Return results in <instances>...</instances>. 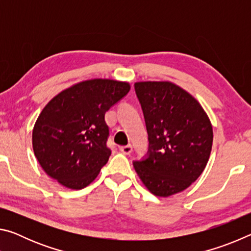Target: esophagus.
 <instances>
[{
	"label": "esophagus",
	"instance_id": "1",
	"mask_svg": "<svg viewBox=\"0 0 251 251\" xmlns=\"http://www.w3.org/2000/svg\"><path fill=\"white\" fill-rule=\"evenodd\" d=\"M120 151L123 152V154L125 155H129L131 151H133V147L129 144V145H126V146H121L120 147Z\"/></svg>",
	"mask_w": 251,
	"mask_h": 251
}]
</instances>
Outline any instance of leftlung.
Returning <instances> with one entry per match:
<instances>
[{"mask_svg":"<svg viewBox=\"0 0 251 251\" xmlns=\"http://www.w3.org/2000/svg\"><path fill=\"white\" fill-rule=\"evenodd\" d=\"M148 134V151L134 168L151 194L168 197L188 188L209 159L212 127L201 105L169 82L134 85Z\"/></svg>","mask_w":251,"mask_h":251,"instance_id":"left-lung-1","label":"left lung"}]
</instances>
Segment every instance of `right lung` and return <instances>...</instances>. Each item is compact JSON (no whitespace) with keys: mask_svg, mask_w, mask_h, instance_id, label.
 <instances>
[{"mask_svg":"<svg viewBox=\"0 0 251 251\" xmlns=\"http://www.w3.org/2000/svg\"><path fill=\"white\" fill-rule=\"evenodd\" d=\"M128 83L90 79L49 101L34 125L32 143L42 168L71 189H82L99 175L112 151L105 113L127 95Z\"/></svg>","mask_w":251,"mask_h":251,"instance_id":"1","label":"right lung"}]
</instances>
